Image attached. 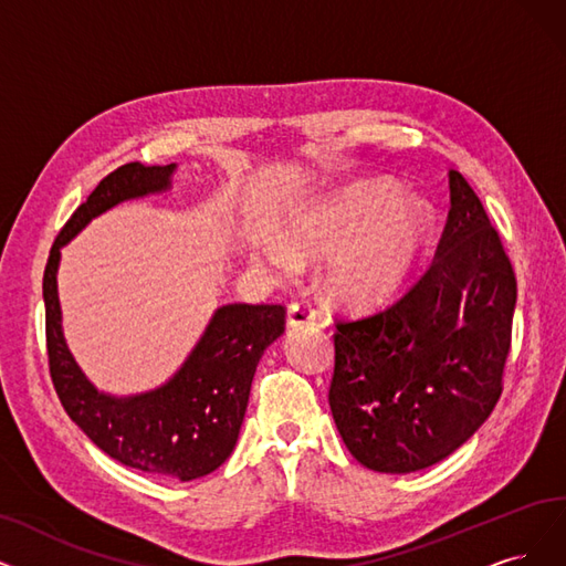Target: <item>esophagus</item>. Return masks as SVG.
Returning a JSON list of instances; mask_svg holds the SVG:
<instances>
[{"mask_svg": "<svg viewBox=\"0 0 566 566\" xmlns=\"http://www.w3.org/2000/svg\"><path fill=\"white\" fill-rule=\"evenodd\" d=\"M315 323V311L302 302H295L287 306V327L297 329V327H306Z\"/></svg>", "mask_w": 566, "mask_h": 566, "instance_id": "obj_1", "label": "esophagus"}]
</instances>
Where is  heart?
I'll use <instances>...</instances> for the list:
<instances>
[{"instance_id": "1", "label": "heart", "mask_w": 566, "mask_h": 566, "mask_svg": "<svg viewBox=\"0 0 566 566\" xmlns=\"http://www.w3.org/2000/svg\"><path fill=\"white\" fill-rule=\"evenodd\" d=\"M432 232V213L399 186L355 184L287 224L285 243L264 241L255 262L279 276L297 274L300 258H327V285L342 300L392 295L413 271Z\"/></svg>"}]
</instances>
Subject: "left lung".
<instances>
[{
  "instance_id": "left-lung-1",
  "label": "left lung",
  "mask_w": 566,
  "mask_h": 566,
  "mask_svg": "<svg viewBox=\"0 0 566 566\" xmlns=\"http://www.w3.org/2000/svg\"><path fill=\"white\" fill-rule=\"evenodd\" d=\"M424 276L390 306L336 321L329 409L350 455L380 473L446 460L490 418L511 348L515 274L460 171Z\"/></svg>"
}]
</instances>
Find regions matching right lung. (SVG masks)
<instances>
[{
  "label": "right lung",
  "instance_id": "obj_1",
  "mask_svg": "<svg viewBox=\"0 0 566 566\" xmlns=\"http://www.w3.org/2000/svg\"><path fill=\"white\" fill-rule=\"evenodd\" d=\"M176 165L129 163L111 171L66 220L43 271L49 365L55 392L87 439L125 467L195 481L232 455L262 353L285 332L279 304H224L176 374L146 392L111 395L90 380L62 332L57 266L85 224L129 199L171 190Z\"/></svg>",
  "mask_w": 566,
  "mask_h": 566
}]
</instances>
